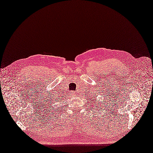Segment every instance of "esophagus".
<instances>
[{"mask_svg": "<svg viewBox=\"0 0 153 153\" xmlns=\"http://www.w3.org/2000/svg\"><path fill=\"white\" fill-rule=\"evenodd\" d=\"M70 94H71V96H74V94H75L74 93H72V92H71V93Z\"/></svg>", "mask_w": 153, "mask_h": 153, "instance_id": "34e87169", "label": "esophagus"}]
</instances>
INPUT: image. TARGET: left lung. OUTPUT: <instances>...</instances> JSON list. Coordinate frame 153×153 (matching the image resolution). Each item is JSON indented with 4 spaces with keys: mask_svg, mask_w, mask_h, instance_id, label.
<instances>
[{
    "mask_svg": "<svg viewBox=\"0 0 153 153\" xmlns=\"http://www.w3.org/2000/svg\"><path fill=\"white\" fill-rule=\"evenodd\" d=\"M95 106H96V105H95Z\"/></svg>",
    "mask_w": 153,
    "mask_h": 153,
    "instance_id": "1",
    "label": "left lung"
}]
</instances>
